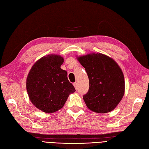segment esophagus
Instances as JSON below:
<instances>
[{"label":"esophagus","instance_id":"obj_1","mask_svg":"<svg viewBox=\"0 0 149 149\" xmlns=\"http://www.w3.org/2000/svg\"><path fill=\"white\" fill-rule=\"evenodd\" d=\"M74 87H75L76 90L78 89V84H77V82H75V83L74 84Z\"/></svg>","mask_w":149,"mask_h":149}]
</instances>
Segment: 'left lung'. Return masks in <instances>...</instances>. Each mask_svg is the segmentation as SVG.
<instances>
[{
    "mask_svg": "<svg viewBox=\"0 0 149 149\" xmlns=\"http://www.w3.org/2000/svg\"><path fill=\"white\" fill-rule=\"evenodd\" d=\"M77 58L89 77V89L83 96L87 107L98 113L113 111L125 94L124 75L120 66L111 57L100 53Z\"/></svg>",
    "mask_w": 149,
    "mask_h": 149,
    "instance_id": "8db88e82",
    "label": "left lung"
}]
</instances>
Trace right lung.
Listing matches in <instances>:
<instances>
[{
	"instance_id": "obj_1",
	"label": "right lung",
	"mask_w": 149,
	"mask_h": 149,
	"mask_svg": "<svg viewBox=\"0 0 149 149\" xmlns=\"http://www.w3.org/2000/svg\"><path fill=\"white\" fill-rule=\"evenodd\" d=\"M63 60L58 55L45 56L35 62L28 75L26 89L29 100L45 113L60 109L69 94L75 91L68 81L67 71L60 68Z\"/></svg>"
}]
</instances>
